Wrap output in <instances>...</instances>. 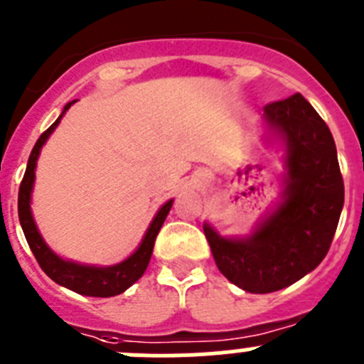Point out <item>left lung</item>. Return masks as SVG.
I'll return each mask as SVG.
<instances>
[{
    "mask_svg": "<svg viewBox=\"0 0 364 364\" xmlns=\"http://www.w3.org/2000/svg\"><path fill=\"white\" fill-rule=\"evenodd\" d=\"M271 140L284 147V192L250 237H223L205 224L220 273L255 294L280 291L325 259L345 201L334 138L300 93L264 107Z\"/></svg>",
    "mask_w": 364,
    "mask_h": 364,
    "instance_id": "left-lung-1",
    "label": "left lung"
}]
</instances>
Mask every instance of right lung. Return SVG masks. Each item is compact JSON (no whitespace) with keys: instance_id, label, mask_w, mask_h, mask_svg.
Listing matches in <instances>:
<instances>
[{"instance_id":"obj_1","label":"right lung","mask_w":364,"mask_h":364,"mask_svg":"<svg viewBox=\"0 0 364 364\" xmlns=\"http://www.w3.org/2000/svg\"><path fill=\"white\" fill-rule=\"evenodd\" d=\"M77 100L68 102L64 105L60 117L50 125L43 134L39 136V140L36 141L32 149V154L28 158V165H26V172L23 176L21 186H19V198H18V212H19V223H21L23 233L26 237V242H28L30 250H32L33 257L39 262L41 269L48 274L53 282H57L59 285L66 287V289L75 291V293L84 294V296H97V298H109L117 296V294L124 293L125 289H129L132 284H134L141 274L145 273L149 266V260H151L152 247H154V240L158 237L159 230H161L163 223H165L166 215L171 212L172 203L166 201L161 208L158 210V213L152 219L151 226H149L147 233L141 239V244L138 246V250L127 257L124 262L114 264V266L107 267H98V266H84V264L71 262V260L60 259L59 255L53 253L48 247V244L44 242V239L41 237L39 230L36 226V220H33L32 208H30V203H32V188H33V179H36V166H37V158H39V152L43 149V145L46 144V140L50 138L55 127L59 125L60 118L64 117L68 109Z\"/></svg>"}]
</instances>
